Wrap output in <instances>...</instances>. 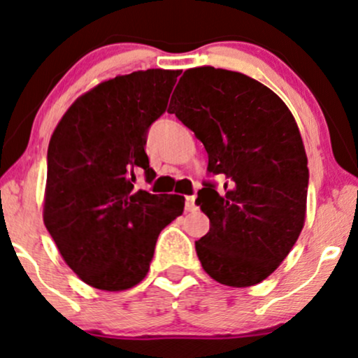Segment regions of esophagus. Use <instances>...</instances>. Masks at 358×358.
<instances>
[{"label":"esophagus","mask_w":358,"mask_h":358,"mask_svg":"<svg viewBox=\"0 0 358 358\" xmlns=\"http://www.w3.org/2000/svg\"><path fill=\"white\" fill-rule=\"evenodd\" d=\"M185 210L187 212H196L198 206L195 203V196H187V200H185Z\"/></svg>","instance_id":"34e87169"}]
</instances>
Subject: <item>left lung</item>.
<instances>
[{
    "instance_id": "left-lung-1",
    "label": "left lung",
    "mask_w": 358,
    "mask_h": 358,
    "mask_svg": "<svg viewBox=\"0 0 358 358\" xmlns=\"http://www.w3.org/2000/svg\"><path fill=\"white\" fill-rule=\"evenodd\" d=\"M168 113L195 133L208 171L196 205L210 230L195 242L206 273L228 287H252L272 275L294 248L307 215L308 168L299 127L278 94L238 71L190 68Z\"/></svg>"
}]
</instances>
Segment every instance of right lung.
I'll return each instance as SVG.
<instances>
[{"label":"right lung","instance_id":"obj_1","mask_svg":"<svg viewBox=\"0 0 358 358\" xmlns=\"http://www.w3.org/2000/svg\"><path fill=\"white\" fill-rule=\"evenodd\" d=\"M180 70H146L101 81L76 98L48 146L43 222L63 260L90 287L122 292L150 270L160 231L185 196L135 192L153 180L146 131L165 113Z\"/></svg>","mask_w":358,"mask_h":358}]
</instances>
